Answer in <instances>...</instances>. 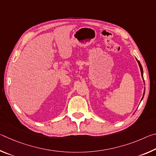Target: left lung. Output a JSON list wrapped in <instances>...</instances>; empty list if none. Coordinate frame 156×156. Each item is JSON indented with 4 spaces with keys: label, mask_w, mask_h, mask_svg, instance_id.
<instances>
[{
    "label": "left lung",
    "mask_w": 156,
    "mask_h": 156,
    "mask_svg": "<svg viewBox=\"0 0 156 156\" xmlns=\"http://www.w3.org/2000/svg\"><path fill=\"white\" fill-rule=\"evenodd\" d=\"M136 60L137 61H138V65H139V67H140V72H141V76H142V79H143V82L144 83V78H143V69H142V65H141V64H140V62H139V60H138V59L136 58ZM144 92H145V90H144V94H143V96H142V99H141V101H142V100L143 99V97H144Z\"/></svg>",
    "instance_id": "8db88e82"
}]
</instances>
